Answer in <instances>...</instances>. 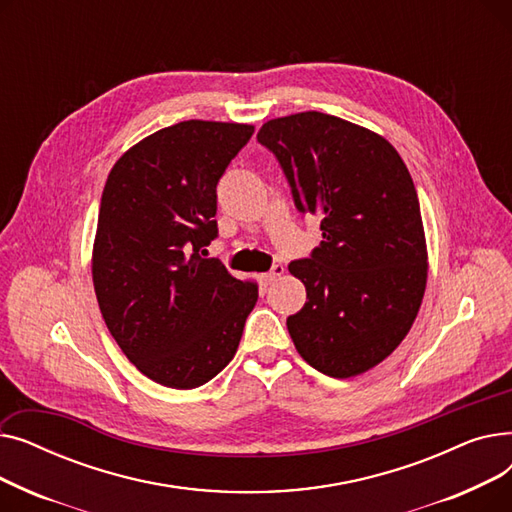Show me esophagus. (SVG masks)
Instances as JSON below:
<instances>
[{"mask_svg": "<svg viewBox=\"0 0 512 512\" xmlns=\"http://www.w3.org/2000/svg\"><path fill=\"white\" fill-rule=\"evenodd\" d=\"M282 274H284V265H280V263H278V265H274V267H272L270 272L263 274V280H265L267 284H272V282H276Z\"/></svg>", "mask_w": 512, "mask_h": 512, "instance_id": "esophagus-1", "label": "esophagus"}]
</instances>
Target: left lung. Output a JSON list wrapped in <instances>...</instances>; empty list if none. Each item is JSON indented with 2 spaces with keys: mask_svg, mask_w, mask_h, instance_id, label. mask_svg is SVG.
<instances>
[{
  "mask_svg": "<svg viewBox=\"0 0 512 512\" xmlns=\"http://www.w3.org/2000/svg\"><path fill=\"white\" fill-rule=\"evenodd\" d=\"M270 149L301 213L319 215L321 242L288 265L307 290L286 319L299 355L330 378L382 363L413 326L427 282V249L413 178L380 134L301 112L265 122Z\"/></svg>",
  "mask_w": 512,
  "mask_h": 512,
  "instance_id": "obj_1",
  "label": "left lung"
}]
</instances>
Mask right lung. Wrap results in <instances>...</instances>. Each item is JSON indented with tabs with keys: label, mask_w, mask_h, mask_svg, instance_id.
Instances as JSON below:
<instances>
[{
	"label": "right lung",
	"mask_w": 512,
	"mask_h": 512,
	"mask_svg": "<svg viewBox=\"0 0 512 512\" xmlns=\"http://www.w3.org/2000/svg\"><path fill=\"white\" fill-rule=\"evenodd\" d=\"M251 124L186 120L128 149L103 186L93 284L105 326L149 380L191 390L234 357L257 284L205 259L218 186Z\"/></svg>",
	"instance_id": "1"
}]
</instances>
